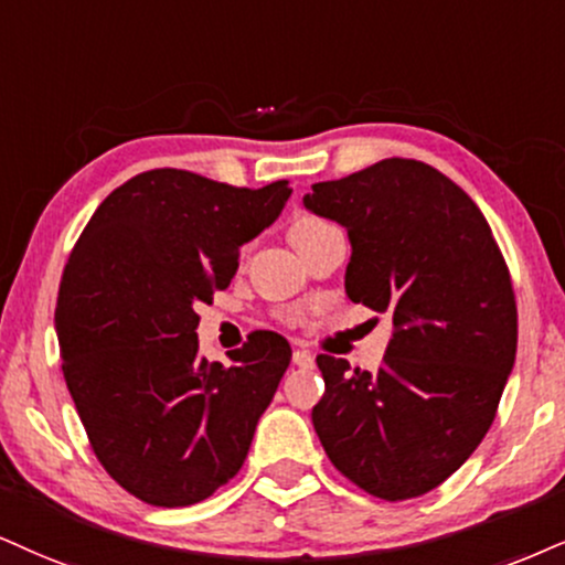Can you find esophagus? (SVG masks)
<instances>
[{
  "instance_id": "esophagus-1",
  "label": "esophagus",
  "mask_w": 565,
  "mask_h": 565,
  "mask_svg": "<svg viewBox=\"0 0 565 565\" xmlns=\"http://www.w3.org/2000/svg\"><path fill=\"white\" fill-rule=\"evenodd\" d=\"M294 364L309 369V366H315V356H311L309 351H303V348H296V351H294Z\"/></svg>"
}]
</instances>
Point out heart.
<instances>
[{
	"label": "heart",
	"mask_w": 565,
	"mask_h": 565,
	"mask_svg": "<svg viewBox=\"0 0 565 565\" xmlns=\"http://www.w3.org/2000/svg\"><path fill=\"white\" fill-rule=\"evenodd\" d=\"M327 222H322V220H317V217H298L296 222H294V227H290V238H301V235H309V233H315V230H319V227H324Z\"/></svg>",
	"instance_id": "obj_1"
}]
</instances>
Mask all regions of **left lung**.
I'll return each mask as SVG.
<instances>
[{
	"mask_svg": "<svg viewBox=\"0 0 565 565\" xmlns=\"http://www.w3.org/2000/svg\"><path fill=\"white\" fill-rule=\"evenodd\" d=\"M303 206L345 227L348 298L393 319L372 372L319 353L324 395L311 422L369 495L419 498L461 469L495 419L519 340L505 259L475 201L416 159L315 183Z\"/></svg>",
	"mask_w": 565,
	"mask_h": 565,
	"instance_id": "left-lung-1",
	"label": "left lung"
}]
</instances>
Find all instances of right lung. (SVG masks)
Listing matches in <instances>:
<instances>
[{
    "label": "right lung",
    "mask_w": 565,
    "mask_h": 565,
    "mask_svg": "<svg viewBox=\"0 0 565 565\" xmlns=\"http://www.w3.org/2000/svg\"><path fill=\"white\" fill-rule=\"evenodd\" d=\"M294 188H235L149 170L115 188L75 243L54 330L70 398L107 475L149 505H193L246 461L290 364L256 330L230 366L199 356L196 303L238 269L243 243L280 217Z\"/></svg>",
    "instance_id": "add662e5"
}]
</instances>
